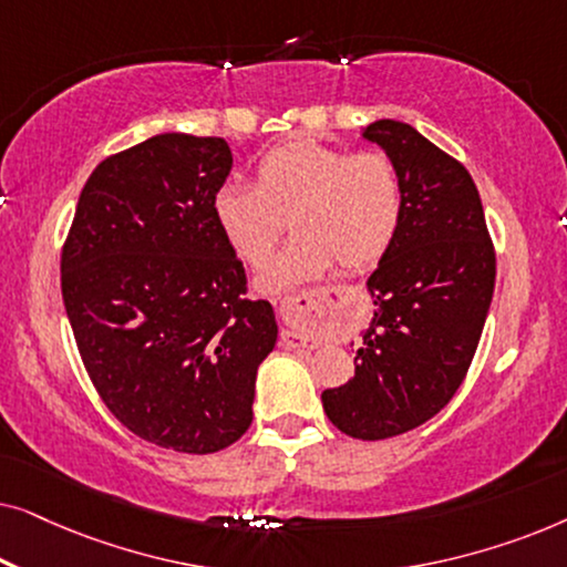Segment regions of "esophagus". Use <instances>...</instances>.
I'll return each instance as SVG.
<instances>
[{
  "instance_id": "esophagus-1",
  "label": "esophagus",
  "mask_w": 567,
  "mask_h": 567,
  "mask_svg": "<svg viewBox=\"0 0 567 567\" xmlns=\"http://www.w3.org/2000/svg\"><path fill=\"white\" fill-rule=\"evenodd\" d=\"M315 309V293L309 291H301V293H293V297H286L281 301V307H278V315H281L284 320V332H281V340L284 346H291V348H315V332L309 330V312Z\"/></svg>"
}]
</instances>
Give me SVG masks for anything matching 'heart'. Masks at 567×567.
Wrapping results in <instances>:
<instances>
[{
	"mask_svg": "<svg viewBox=\"0 0 567 567\" xmlns=\"http://www.w3.org/2000/svg\"><path fill=\"white\" fill-rule=\"evenodd\" d=\"M405 214V188L390 154L293 138L268 150L252 185H221L214 219L231 250L260 266L286 221L297 239L268 262L258 289L281 293L340 266L374 268L390 252Z\"/></svg>",
	"mask_w": 567,
	"mask_h": 567,
	"instance_id": "b5f03b06",
	"label": "heart"
}]
</instances>
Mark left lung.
Here are the masks:
<instances>
[{
    "mask_svg": "<svg viewBox=\"0 0 567 567\" xmlns=\"http://www.w3.org/2000/svg\"><path fill=\"white\" fill-rule=\"evenodd\" d=\"M363 138L398 165L405 214L367 281L377 309L355 374L324 390L322 408L348 436L379 441L431 421L460 390L491 309L495 250L462 162L400 121H374Z\"/></svg>",
    "mask_w": 567,
    "mask_h": 567,
    "instance_id": "8db88e82",
    "label": "left lung"
}]
</instances>
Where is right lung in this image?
<instances>
[{
	"instance_id": "add662e5",
	"label": "right lung",
	"mask_w": 567,
	"mask_h": 567,
	"mask_svg": "<svg viewBox=\"0 0 567 567\" xmlns=\"http://www.w3.org/2000/svg\"><path fill=\"white\" fill-rule=\"evenodd\" d=\"M229 169L219 136L159 134L111 154L61 250V297L97 394L138 439L185 454L250 429L255 377L278 336L216 227Z\"/></svg>"
}]
</instances>
